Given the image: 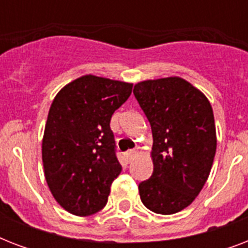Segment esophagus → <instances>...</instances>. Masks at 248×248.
Segmentation results:
<instances>
[{
    "label": "esophagus",
    "instance_id": "esophagus-1",
    "mask_svg": "<svg viewBox=\"0 0 248 248\" xmlns=\"http://www.w3.org/2000/svg\"><path fill=\"white\" fill-rule=\"evenodd\" d=\"M138 153H139V152H138V149H130V151L124 152V158H126V161H127V162H130V161H131V159L134 158L136 155H138Z\"/></svg>",
    "mask_w": 248,
    "mask_h": 248
}]
</instances>
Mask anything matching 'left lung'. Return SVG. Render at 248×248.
Instances as JSON below:
<instances>
[{"instance_id": "1", "label": "left lung", "mask_w": 248, "mask_h": 248, "mask_svg": "<svg viewBox=\"0 0 248 248\" xmlns=\"http://www.w3.org/2000/svg\"><path fill=\"white\" fill-rule=\"evenodd\" d=\"M134 95L153 135V173L139 184L140 198L155 214H176L196 200L211 171L217 141L212 107L180 77L138 82Z\"/></svg>"}]
</instances>
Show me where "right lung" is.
Segmentation results:
<instances>
[{"label": "right lung", "instance_id": "add662e5", "mask_svg": "<svg viewBox=\"0 0 248 248\" xmlns=\"http://www.w3.org/2000/svg\"><path fill=\"white\" fill-rule=\"evenodd\" d=\"M132 83L86 75L56 93L42 139L45 179L55 201L77 216L100 211L122 171L110 118Z\"/></svg>", "mask_w": 248, "mask_h": 248}]
</instances>
